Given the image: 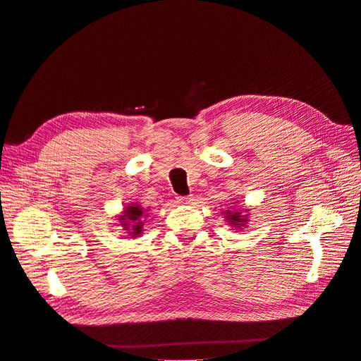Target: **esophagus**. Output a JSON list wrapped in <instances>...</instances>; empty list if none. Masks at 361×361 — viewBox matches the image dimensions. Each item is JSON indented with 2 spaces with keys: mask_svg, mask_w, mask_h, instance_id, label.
<instances>
[{
  "mask_svg": "<svg viewBox=\"0 0 361 361\" xmlns=\"http://www.w3.org/2000/svg\"><path fill=\"white\" fill-rule=\"evenodd\" d=\"M177 199H178V202H180V204H192V202L195 201L193 195H189V196H180V197H177Z\"/></svg>",
  "mask_w": 361,
  "mask_h": 361,
  "instance_id": "34e87169",
  "label": "esophagus"
}]
</instances>
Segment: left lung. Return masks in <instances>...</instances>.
Masks as SVG:
<instances>
[{
  "instance_id": "8db88e82",
  "label": "left lung",
  "mask_w": 361,
  "mask_h": 361,
  "mask_svg": "<svg viewBox=\"0 0 361 361\" xmlns=\"http://www.w3.org/2000/svg\"><path fill=\"white\" fill-rule=\"evenodd\" d=\"M226 217L231 221V224H236L241 228V226L247 221L245 216H241V212H235V211H226Z\"/></svg>"
}]
</instances>
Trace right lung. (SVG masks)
Wrapping results in <instances>:
<instances>
[{
    "label": "right lung",
    "mask_w": 361,
    "mask_h": 361,
    "mask_svg": "<svg viewBox=\"0 0 361 361\" xmlns=\"http://www.w3.org/2000/svg\"><path fill=\"white\" fill-rule=\"evenodd\" d=\"M142 216H144V209L138 205H132L128 207L126 211L123 212V216H120V223L125 228V231H130V235L138 236L142 231Z\"/></svg>",
    "instance_id": "add662e5"
}]
</instances>
